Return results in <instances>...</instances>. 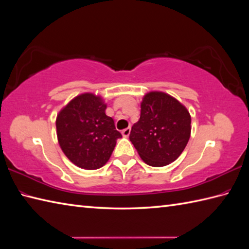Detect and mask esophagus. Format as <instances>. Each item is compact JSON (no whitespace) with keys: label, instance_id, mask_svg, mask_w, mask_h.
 I'll return each mask as SVG.
<instances>
[{"label":"esophagus","instance_id":"obj_1","mask_svg":"<svg viewBox=\"0 0 249 249\" xmlns=\"http://www.w3.org/2000/svg\"><path fill=\"white\" fill-rule=\"evenodd\" d=\"M122 135H123V137H125V138H127V137H128V136L130 135V128H129V127H127V128H125V129L122 130Z\"/></svg>","mask_w":249,"mask_h":249}]
</instances>
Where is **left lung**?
<instances>
[{
	"label": "left lung",
	"mask_w": 249,
	"mask_h": 249,
	"mask_svg": "<svg viewBox=\"0 0 249 249\" xmlns=\"http://www.w3.org/2000/svg\"><path fill=\"white\" fill-rule=\"evenodd\" d=\"M191 136V115L175 97L161 91L143 96L140 120L131 127L129 140L151 166H165L179 157Z\"/></svg>",
	"instance_id": "8db88e82"
}]
</instances>
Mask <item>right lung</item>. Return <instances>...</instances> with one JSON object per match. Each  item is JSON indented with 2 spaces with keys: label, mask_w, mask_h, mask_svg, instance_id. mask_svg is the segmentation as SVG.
Returning a JSON list of instances; mask_svg holds the SVG:
<instances>
[{
  "label": "right lung",
  "mask_w": 249,
  "mask_h": 249,
  "mask_svg": "<svg viewBox=\"0 0 249 249\" xmlns=\"http://www.w3.org/2000/svg\"><path fill=\"white\" fill-rule=\"evenodd\" d=\"M107 104L90 92L75 96L56 118L60 148L68 159L84 170L105 165L122 135L106 114Z\"/></svg>",
  "instance_id": "obj_1"
}]
</instances>
